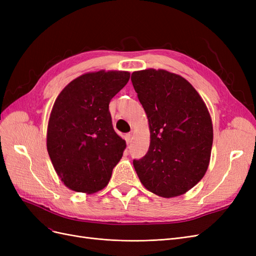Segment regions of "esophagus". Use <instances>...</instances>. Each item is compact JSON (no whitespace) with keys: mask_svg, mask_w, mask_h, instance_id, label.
Masks as SVG:
<instances>
[{"mask_svg":"<svg viewBox=\"0 0 256 256\" xmlns=\"http://www.w3.org/2000/svg\"><path fill=\"white\" fill-rule=\"evenodd\" d=\"M132 138H134L132 132H129V134H126V136H125V140H126L127 144L131 143V141H132Z\"/></svg>","mask_w":256,"mask_h":256,"instance_id":"34e87169","label":"esophagus"}]
</instances>
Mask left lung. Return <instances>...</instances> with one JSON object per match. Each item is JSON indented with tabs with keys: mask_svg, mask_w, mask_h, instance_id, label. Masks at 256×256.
Segmentation results:
<instances>
[{
	"mask_svg": "<svg viewBox=\"0 0 256 256\" xmlns=\"http://www.w3.org/2000/svg\"><path fill=\"white\" fill-rule=\"evenodd\" d=\"M148 118L150 148L134 166L144 187L162 198L182 196L202 180L214 129L202 97L182 76L164 69L131 74Z\"/></svg>",
	"mask_w": 256,
	"mask_h": 256,
	"instance_id": "8db88e82",
	"label": "left lung"
}]
</instances>
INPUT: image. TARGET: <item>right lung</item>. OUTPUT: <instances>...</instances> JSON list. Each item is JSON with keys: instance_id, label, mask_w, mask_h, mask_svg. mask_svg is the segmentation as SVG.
Segmentation results:
<instances>
[{"instance_id": "add662e5", "label": "right lung", "mask_w": 256, "mask_h": 256, "mask_svg": "<svg viewBox=\"0 0 256 256\" xmlns=\"http://www.w3.org/2000/svg\"><path fill=\"white\" fill-rule=\"evenodd\" d=\"M129 78L128 72H88L58 96L48 122L47 150L69 189L90 194L109 184L126 148L113 129L109 104Z\"/></svg>"}]
</instances>
